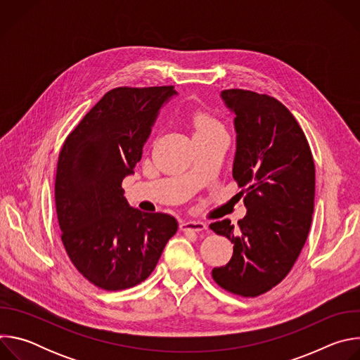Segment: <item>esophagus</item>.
I'll return each instance as SVG.
<instances>
[{"label":"esophagus","mask_w":360,"mask_h":360,"mask_svg":"<svg viewBox=\"0 0 360 360\" xmlns=\"http://www.w3.org/2000/svg\"><path fill=\"white\" fill-rule=\"evenodd\" d=\"M179 226L182 231H193V232H200L207 229V225L199 221H184L181 222Z\"/></svg>","instance_id":"esophagus-1"}]
</instances>
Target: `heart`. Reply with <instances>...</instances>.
I'll return each instance as SVG.
<instances>
[{"label":"heart","instance_id":"1","mask_svg":"<svg viewBox=\"0 0 360 360\" xmlns=\"http://www.w3.org/2000/svg\"><path fill=\"white\" fill-rule=\"evenodd\" d=\"M195 127H196V132L198 131H211V129H219L221 127L218 125L217 121H214L211 117L208 115H199L196 118V122H195Z\"/></svg>","mask_w":360,"mask_h":360}]
</instances>
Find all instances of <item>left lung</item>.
Returning a JSON list of instances; mask_svg holds the SVG:
<instances>
[{"label":"left lung","mask_w":360,"mask_h":360,"mask_svg":"<svg viewBox=\"0 0 360 360\" xmlns=\"http://www.w3.org/2000/svg\"><path fill=\"white\" fill-rule=\"evenodd\" d=\"M235 115L232 175L243 188L246 215L210 228L233 243L231 261L212 269L214 281L240 296H259L292 269L311 229L315 164L290 111L269 95L243 89L221 92Z\"/></svg>","instance_id":"obj_1"}]
</instances>
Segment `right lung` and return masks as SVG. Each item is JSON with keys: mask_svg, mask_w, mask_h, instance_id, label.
<instances>
[{"mask_svg": "<svg viewBox=\"0 0 360 360\" xmlns=\"http://www.w3.org/2000/svg\"><path fill=\"white\" fill-rule=\"evenodd\" d=\"M174 86L115 88L67 136L56 176L61 239L75 268L95 286L121 290L155 269L178 222L129 207L122 179L141 161Z\"/></svg>", "mask_w": 360, "mask_h": 360, "instance_id": "obj_1", "label": "right lung"}]
</instances>
